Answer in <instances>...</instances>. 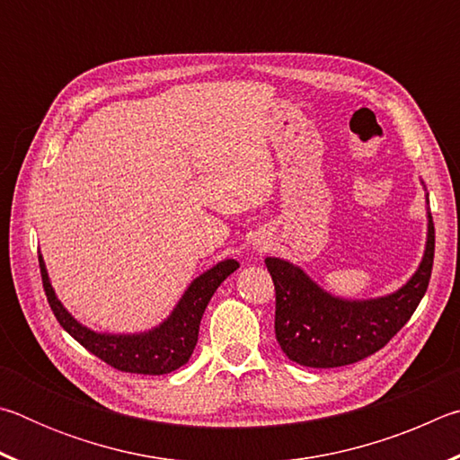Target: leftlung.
Returning a JSON list of instances; mask_svg holds the SVG:
<instances>
[{
	"mask_svg": "<svg viewBox=\"0 0 460 460\" xmlns=\"http://www.w3.org/2000/svg\"><path fill=\"white\" fill-rule=\"evenodd\" d=\"M434 261V223L428 211L424 258L400 290L371 300H345L313 282L294 263L266 258L276 288V339L290 361L305 367H342L385 347L414 314Z\"/></svg>",
	"mask_w": 460,
	"mask_h": 460,
	"instance_id": "left-lung-1",
	"label": "left lung"
}]
</instances>
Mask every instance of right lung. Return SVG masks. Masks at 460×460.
Segmentation results:
<instances>
[{
	"mask_svg": "<svg viewBox=\"0 0 460 460\" xmlns=\"http://www.w3.org/2000/svg\"><path fill=\"white\" fill-rule=\"evenodd\" d=\"M38 263H40L46 298H49V305L62 329L101 361L119 371L142 373V376H164V373L182 367L190 359L199 341L200 318L205 314L208 300L213 298L223 279H227V276L239 268L235 260H223L197 279H192L182 298L178 300L172 314L155 329L139 334H109L95 332L75 321L52 290L42 255H38Z\"/></svg>",
	"mask_w": 460,
	"mask_h": 460,
	"instance_id": "1",
	"label": "right lung"
}]
</instances>
